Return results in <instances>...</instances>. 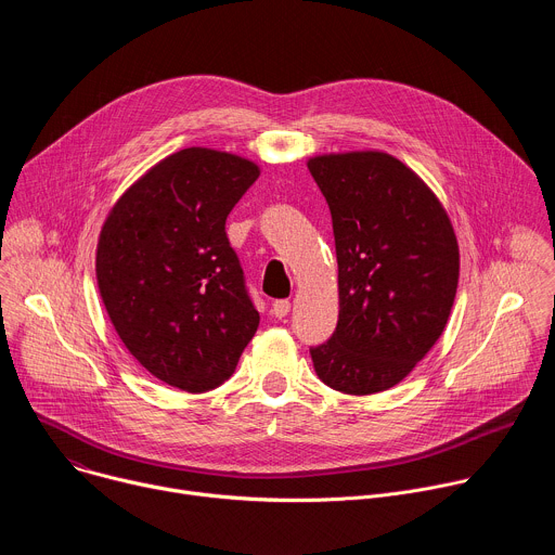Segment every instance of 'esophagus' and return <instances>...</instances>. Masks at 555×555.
I'll return each mask as SVG.
<instances>
[{"instance_id":"esophagus-1","label":"esophagus","mask_w":555,"mask_h":555,"mask_svg":"<svg viewBox=\"0 0 555 555\" xmlns=\"http://www.w3.org/2000/svg\"><path fill=\"white\" fill-rule=\"evenodd\" d=\"M289 300H285V298H281V300H274L272 302V313L276 315V319H285V315L289 313Z\"/></svg>"}]
</instances>
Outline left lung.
<instances>
[{
	"instance_id": "8db88e82",
	"label": "left lung",
	"mask_w": 555,
	"mask_h": 555,
	"mask_svg": "<svg viewBox=\"0 0 555 555\" xmlns=\"http://www.w3.org/2000/svg\"><path fill=\"white\" fill-rule=\"evenodd\" d=\"M336 240L340 313L311 347L334 390L371 395L400 384L443 334L459 283V246L437 195L398 157L351 151L311 157Z\"/></svg>"
}]
</instances>
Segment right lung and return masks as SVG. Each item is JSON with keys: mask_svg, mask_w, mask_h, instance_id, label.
<instances>
[{"mask_svg": "<svg viewBox=\"0 0 555 555\" xmlns=\"http://www.w3.org/2000/svg\"><path fill=\"white\" fill-rule=\"evenodd\" d=\"M259 167L191 146L151 167L114 204L96 250L109 321L129 353L169 386L223 384L259 327L225 217Z\"/></svg>", "mask_w": 555, "mask_h": 555, "instance_id": "1", "label": "right lung"}]
</instances>
